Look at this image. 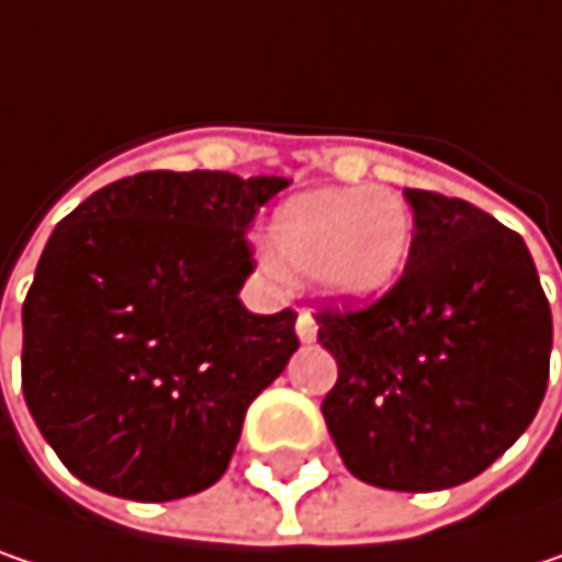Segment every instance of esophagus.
<instances>
[{"label":"esophagus","instance_id":"obj_1","mask_svg":"<svg viewBox=\"0 0 562 562\" xmlns=\"http://www.w3.org/2000/svg\"><path fill=\"white\" fill-rule=\"evenodd\" d=\"M316 329H319V326H316L313 313H306V310H303L301 316H297V336H301V341L316 339Z\"/></svg>","mask_w":562,"mask_h":562}]
</instances>
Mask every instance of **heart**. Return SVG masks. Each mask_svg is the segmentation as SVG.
<instances>
[{
    "mask_svg": "<svg viewBox=\"0 0 562 562\" xmlns=\"http://www.w3.org/2000/svg\"><path fill=\"white\" fill-rule=\"evenodd\" d=\"M416 223L406 198L383 184L319 188L284 201L268 223L281 274L313 281L336 301L386 294L413 256Z\"/></svg>",
    "mask_w": 562,
    "mask_h": 562,
    "instance_id": "1",
    "label": "heart"
}]
</instances>
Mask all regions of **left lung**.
Returning a JSON list of instances; mask_svg holds the SVG:
<instances>
[{"instance_id": "1", "label": "left lung", "mask_w": 562, "mask_h": 562, "mask_svg": "<svg viewBox=\"0 0 562 562\" xmlns=\"http://www.w3.org/2000/svg\"><path fill=\"white\" fill-rule=\"evenodd\" d=\"M413 256L364 310H323L339 381L323 416L351 476L396 493L480 476L538 416L553 319L525 239L461 198L406 188Z\"/></svg>"}]
</instances>
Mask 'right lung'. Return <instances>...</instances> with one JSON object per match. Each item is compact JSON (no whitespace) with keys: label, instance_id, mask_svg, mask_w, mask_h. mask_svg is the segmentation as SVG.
I'll return each mask as SVG.
<instances>
[{"label":"right lung","instance_id":"obj_1","mask_svg":"<svg viewBox=\"0 0 562 562\" xmlns=\"http://www.w3.org/2000/svg\"><path fill=\"white\" fill-rule=\"evenodd\" d=\"M288 179L140 172L50 233L21 306V390L72 476L169 502L214 486L297 313H249L246 229Z\"/></svg>","mask_w":562,"mask_h":562}]
</instances>
